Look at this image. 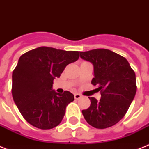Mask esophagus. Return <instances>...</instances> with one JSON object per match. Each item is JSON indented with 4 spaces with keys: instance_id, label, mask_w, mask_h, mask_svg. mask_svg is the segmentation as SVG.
I'll return each instance as SVG.
<instances>
[{
    "instance_id": "esophagus-1",
    "label": "esophagus",
    "mask_w": 149,
    "mask_h": 149,
    "mask_svg": "<svg viewBox=\"0 0 149 149\" xmlns=\"http://www.w3.org/2000/svg\"><path fill=\"white\" fill-rule=\"evenodd\" d=\"M74 98L76 100H79L81 98V95L79 93H75L74 94Z\"/></svg>"
}]
</instances>
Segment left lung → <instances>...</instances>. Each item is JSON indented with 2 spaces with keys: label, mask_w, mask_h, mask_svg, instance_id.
<instances>
[{
  "label": "left lung",
  "mask_w": 149,
  "mask_h": 149,
  "mask_svg": "<svg viewBox=\"0 0 149 149\" xmlns=\"http://www.w3.org/2000/svg\"><path fill=\"white\" fill-rule=\"evenodd\" d=\"M83 59L93 63L91 84L100 91L97 100L89 97L91 106L82 113L91 126L104 129L116 125L127 113L137 91L135 72L125 57L105 49L79 52Z\"/></svg>",
  "instance_id": "8db88e82"
}]
</instances>
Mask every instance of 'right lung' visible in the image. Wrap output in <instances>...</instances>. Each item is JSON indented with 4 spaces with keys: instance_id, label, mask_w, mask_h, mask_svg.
Here are the masks:
<instances>
[{
    "instance_id": "1",
    "label": "right lung",
    "mask_w": 149,
    "mask_h": 149,
    "mask_svg": "<svg viewBox=\"0 0 149 149\" xmlns=\"http://www.w3.org/2000/svg\"><path fill=\"white\" fill-rule=\"evenodd\" d=\"M79 57L78 51L45 46L20 57L12 73L11 92L20 113L30 125L47 130L60 124L65 107L74 100V96L67 91L63 93L52 91L53 80Z\"/></svg>"
}]
</instances>
